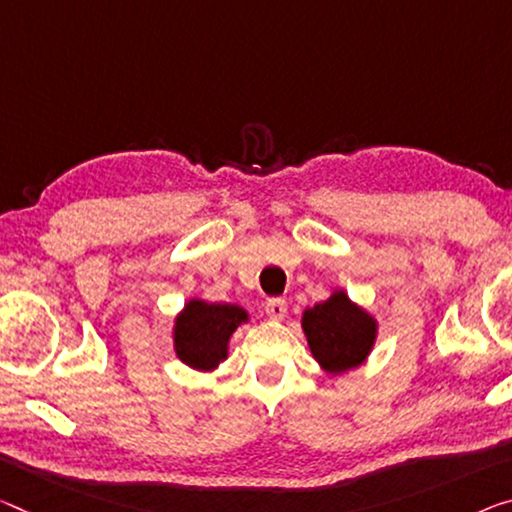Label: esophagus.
<instances>
[{"label": "esophagus", "instance_id": "obj_1", "mask_svg": "<svg viewBox=\"0 0 512 512\" xmlns=\"http://www.w3.org/2000/svg\"><path fill=\"white\" fill-rule=\"evenodd\" d=\"M286 311H288V304H286V300H281V297H272V300H267V304H265V313L272 320H283Z\"/></svg>", "mask_w": 512, "mask_h": 512}]
</instances>
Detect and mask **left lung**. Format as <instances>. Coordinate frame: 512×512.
<instances>
[{
  "label": "left lung",
  "mask_w": 512,
  "mask_h": 512,
  "mask_svg": "<svg viewBox=\"0 0 512 512\" xmlns=\"http://www.w3.org/2000/svg\"><path fill=\"white\" fill-rule=\"evenodd\" d=\"M302 329L311 355L327 373L341 375L357 368L371 355L377 322L343 290L302 313Z\"/></svg>",
  "instance_id": "left-lung-1"
}]
</instances>
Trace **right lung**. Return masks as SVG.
Here are the masks:
<instances>
[{
	"instance_id": "1",
	"label": "right lung",
	"mask_w": 512,
	"mask_h": 512,
	"mask_svg": "<svg viewBox=\"0 0 512 512\" xmlns=\"http://www.w3.org/2000/svg\"><path fill=\"white\" fill-rule=\"evenodd\" d=\"M249 320L238 304H212L190 300L176 316L174 350L183 364L196 371H215L229 357V341L235 329Z\"/></svg>"
}]
</instances>
